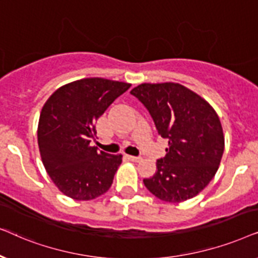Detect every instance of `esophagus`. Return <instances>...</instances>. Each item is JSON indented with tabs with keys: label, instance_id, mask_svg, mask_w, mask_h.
Here are the masks:
<instances>
[{
	"label": "esophagus",
	"instance_id": "34e87169",
	"mask_svg": "<svg viewBox=\"0 0 258 258\" xmlns=\"http://www.w3.org/2000/svg\"><path fill=\"white\" fill-rule=\"evenodd\" d=\"M127 159L131 160V161H135V163H138V161L142 160V158L140 157H135V156H126Z\"/></svg>",
	"mask_w": 258,
	"mask_h": 258
}]
</instances>
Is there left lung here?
<instances>
[{
    "instance_id": "8db88e82",
    "label": "left lung",
    "mask_w": 258,
    "mask_h": 258,
    "mask_svg": "<svg viewBox=\"0 0 258 258\" xmlns=\"http://www.w3.org/2000/svg\"><path fill=\"white\" fill-rule=\"evenodd\" d=\"M152 116L158 135L169 140L153 177L151 194L169 203L197 196L217 172L224 136L217 113L197 93L174 82L142 84L131 91Z\"/></svg>"
}]
</instances>
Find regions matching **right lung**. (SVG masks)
Segmentation results:
<instances>
[{"label": "right lung", "mask_w": 258, "mask_h": 258, "mask_svg": "<svg viewBox=\"0 0 258 258\" xmlns=\"http://www.w3.org/2000/svg\"><path fill=\"white\" fill-rule=\"evenodd\" d=\"M131 87L126 82L87 78L57 88L43 105L37 127L41 159L63 195L91 201L104 195L122 161L91 146L95 121Z\"/></svg>", "instance_id": "right-lung-1"}]
</instances>
